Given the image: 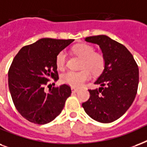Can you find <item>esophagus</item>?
<instances>
[{
	"label": "esophagus",
	"mask_w": 147,
	"mask_h": 147,
	"mask_svg": "<svg viewBox=\"0 0 147 147\" xmlns=\"http://www.w3.org/2000/svg\"><path fill=\"white\" fill-rule=\"evenodd\" d=\"M71 90H72L73 93H77V92L79 91V89H76V88L72 87V88H71Z\"/></svg>",
	"instance_id": "obj_1"
}]
</instances>
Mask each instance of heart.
I'll return each instance as SVG.
<instances>
[{
  "label": "heart",
  "instance_id": "heart-1",
  "mask_svg": "<svg viewBox=\"0 0 147 147\" xmlns=\"http://www.w3.org/2000/svg\"><path fill=\"white\" fill-rule=\"evenodd\" d=\"M74 53L82 58L80 63L81 70L67 71L62 75L61 80L64 84L72 87H80L94 74L103 72L106 65L105 57L101 52H95L94 47L86 44H77L73 47ZM67 61L65 51H61L56 58V64L59 69H63Z\"/></svg>",
  "mask_w": 147,
  "mask_h": 147
}]
</instances>
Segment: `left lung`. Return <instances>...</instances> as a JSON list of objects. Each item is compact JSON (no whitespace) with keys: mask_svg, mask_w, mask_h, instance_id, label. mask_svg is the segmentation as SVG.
I'll return each instance as SVG.
<instances>
[{"mask_svg":"<svg viewBox=\"0 0 147 147\" xmlns=\"http://www.w3.org/2000/svg\"><path fill=\"white\" fill-rule=\"evenodd\" d=\"M85 40L100 46L106 65L94 83L100 87L88 90L90 98L82 103V107L92 119L98 122H113L127 112L136 97L138 66L126 47L106 35L86 37Z\"/></svg>","mask_w":147,"mask_h":147,"instance_id":"obj_1","label":"left lung"}]
</instances>
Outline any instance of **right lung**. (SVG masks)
I'll use <instances>...</instances> for the list:
<instances>
[{
    "label": "right lung",
    "mask_w": 147,
    "mask_h": 147,
    "mask_svg": "<svg viewBox=\"0 0 147 147\" xmlns=\"http://www.w3.org/2000/svg\"><path fill=\"white\" fill-rule=\"evenodd\" d=\"M74 39L42 38L23 47L8 71V86L16 109L26 120L37 124L51 122L63 109L71 89L67 84L44 87L51 78L59 79L57 56Z\"/></svg>",
    "instance_id": "obj_1"
}]
</instances>
